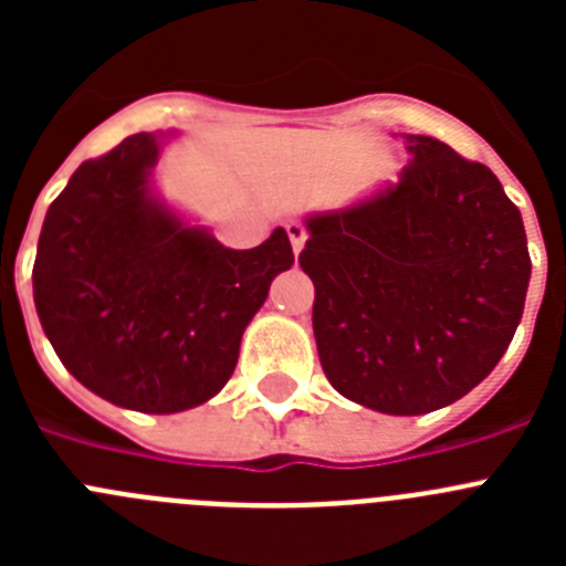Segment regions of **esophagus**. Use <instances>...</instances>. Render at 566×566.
Wrapping results in <instances>:
<instances>
[{
  "label": "esophagus",
  "instance_id": "34e87169",
  "mask_svg": "<svg viewBox=\"0 0 566 566\" xmlns=\"http://www.w3.org/2000/svg\"><path fill=\"white\" fill-rule=\"evenodd\" d=\"M286 232H289V240H292L294 254H300V249H303V243H306V227L297 221H289Z\"/></svg>",
  "mask_w": 566,
  "mask_h": 566
}]
</instances>
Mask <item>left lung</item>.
<instances>
[{"mask_svg": "<svg viewBox=\"0 0 566 566\" xmlns=\"http://www.w3.org/2000/svg\"><path fill=\"white\" fill-rule=\"evenodd\" d=\"M397 187L308 218L300 269L328 382L352 402L417 417L488 377L530 283L522 212L484 164L411 135Z\"/></svg>", "mask_w": 566, "mask_h": 566, "instance_id": "1", "label": "left lung"}]
</instances>
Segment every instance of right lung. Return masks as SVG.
Returning a JSON list of instances; mask_svg holds the SVG:
<instances>
[{
  "label": "right lung",
  "mask_w": 566,
  "mask_h": 566,
  "mask_svg": "<svg viewBox=\"0 0 566 566\" xmlns=\"http://www.w3.org/2000/svg\"><path fill=\"white\" fill-rule=\"evenodd\" d=\"M158 138L90 158L50 203L33 300L53 352L113 405L178 413L221 391L269 286L294 263L286 229L227 249L149 198Z\"/></svg>",
  "instance_id": "obj_1"
}]
</instances>
